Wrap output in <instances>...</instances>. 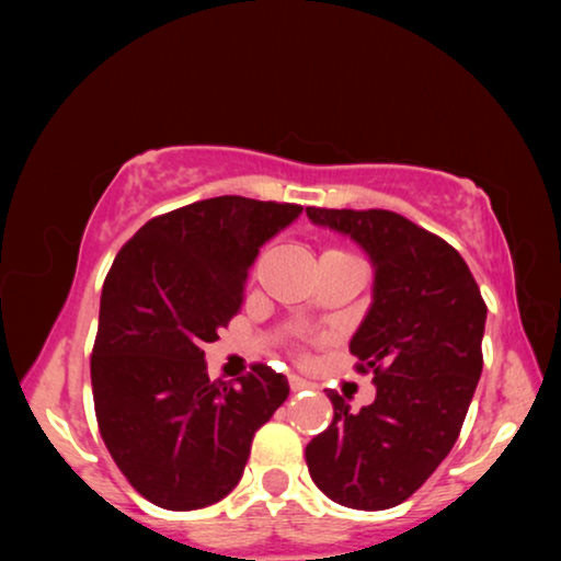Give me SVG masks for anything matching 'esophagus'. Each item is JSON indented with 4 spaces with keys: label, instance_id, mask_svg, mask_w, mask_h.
<instances>
[{
    "label": "esophagus",
    "instance_id": "obj_1",
    "mask_svg": "<svg viewBox=\"0 0 561 561\" xmlns=\"http://www.w3.org/2000/svg\"><path fill=\"white\" fill-rule=\"evenodd\" d=\"M289 388L294 393L297 391H304V388H311V383L307 381V378H301V376H294V374H289Z\"/></svg>",
    "mask_w": 561,
    "mask_h": 561
}]
</instances>
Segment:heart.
I'll return each mask as SVG.
<instances>
[{
    "label": "heart",
    "instance_id": "1",
    "mask_svg": "<svg viewBox=\"0 0 561 561\" xmlns=\"http://www.w3.org/2000/svg\"><path fill=\"white\" fill-rule=\"evenodd\" d=\"M329 252H334V254H348V252H341V250H329Z\"/></svg>",
    "mask_w": 561,
    "mask_h": 561
}]
</instances>
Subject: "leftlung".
Returning a JSON list of instances; mask_svg holds the SVG:
<instances>
[{"instance_id":"obj_1","label":"left lung","mask_w":561,"mask_h":561,"mask_svg":"<svg viewBox=\"0 0 561 561\" xmlns=\"http://www.w3.org/2000/svg\"><path fill=\"white\" fill-rule=\"evenodd\" d=\"M311 222L364 247L374 304L351 339L376 401L351 411L329 391L331 425L307 445V468L329 500L354 510L401 505L458 440L482 374L488 304L460 252L391 210L307 207Z\"/></svg>"}]
</instances>
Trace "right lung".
Returning <instances> with one entry per match:
<instances>
[{
	"label": "right lung",
	"instance_id": "obj_1",
	"mask_svg": "<svg viewBox=\"0 0 561 561\" xmlns=\"http://www.w3.org/2000/svg\"><path fill=\"white\" fill-rule=\"evenodd\" d=\"M301 205L222 195L148 220L101 291L93 408L118 470L163 510H201L240 482L252 438L287 401L267 364L210 381L205 344L242 309L260 247Z\"/></svg>",
	"mask_w": 561,
	"mask_h": 561
}]
</instances>
